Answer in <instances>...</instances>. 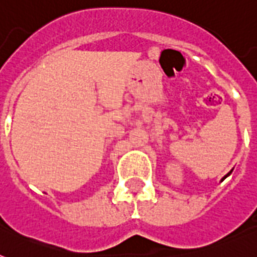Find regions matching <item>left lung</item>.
<instances>
[{
	"label": "left lung",
	"mask_w": 257,
	"mask_h": 257,
	"mask_svg": "<svg viewBox=\"0 0 257 257\" xmlns=\"http://www.w3.org/2000/svg\"><path fill=\"white\" fill-rule=\"evenodd\" d=\"M232 171H233V169H232ZM232 171H229V172H228V173H227V175H225V176H224V177H223V179H221V181H223V180H225V179H227V177H228V176H229V175H231V173H232Z\"/></svg>",
	"instance_id": "left-lung-1"
}]
</instances>
